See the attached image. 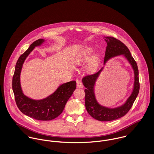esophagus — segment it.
I'll return each mask as SVG.
<instances>
[{
	"label": "esophagus",
	"instance_id": "obj_1",
	"mask_svg": "<svg viewBox=\"0 0 154 154\" xmlns=\"http://www.w3.org/2000/svg\"><path fill=\"white\" fill-rule=\"evenodd\" d=\"M77 87L79 88H84V85L82 84V83L81 82V81H78L77 82Z\"/></svg>",
	"mask_w": 154,
	"mask_h": 154
}]
</instances>
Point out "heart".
I'll return each instance as SVG.
<instances>
[{"label":"heart","instance_id":"heart-1","mask_svg":"<svg viewBox=\"0 0 154 154\" xmlns=\"http://www.w3.org/2000/svg\"><path fill=\"white\" fill-rule=\"evenodd\" d=\"M94 53V50L91 47H88L82 51L78 56L76 62L78 64H83L88 62L87 66V70L89 71L95 70L100 62V57L98 55H93Z\"/></svg>","mask_w":154,"mask_h":154}]
</instances>
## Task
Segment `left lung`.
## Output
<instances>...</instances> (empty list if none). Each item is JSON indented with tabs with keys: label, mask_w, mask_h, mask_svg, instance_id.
Instances as JSON below:
<instances>
[{
	"label": "left lung",
	"mask_w": 154,
	"mask_h": 154,
	"mask_svg": "<svg viewBox=\"0 0 154 154\" xmlns=\"http://www.w3.org/2000/svg\"><path fill=\"white\" fill-rule=\"evenodd\" d=\"M104 38L107 42V46L106 47L104 64L105 65L108 60L113 57L122 54L124 55L133 69L134 82L132 94L127 100L126 102L119 107L109 109L100 105L96 100L94 94V88L95 81L104 67H103L98 72L94 74L88 75L83 78L82 82L86 88L85 89V103L86 109L91 117L101 122L116 120L125 116L131 109L133 104L138 95L140 88L137 65L132 57L129 48L125 44L113 37H104Z\"/></svg>",
	"instance_id": "left-lung-1"
}]
</instances>
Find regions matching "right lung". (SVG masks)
<instances>
[{
	"label": "right lung",
	"instance_id": "add662e5",
	"mask_svg": "<svg viewBox=\"0 0 154 154\" xmlns=\"http://www.w3.org/2000/svg\"><path fill=\"white\" fill-rule=\"evenodd\" d=\"M43 42V39L35 41L19 57L12 78V89L17 106L23 114L35 120L46 121L56 118L62 112L67 100L76 89V81H72L61 85L53 94L43 100H34L23 95L20 84L22 65L34 47Z\"/></svg>",
	"mask_w": 154,
	"mask_h": 154
}]
</instances>
